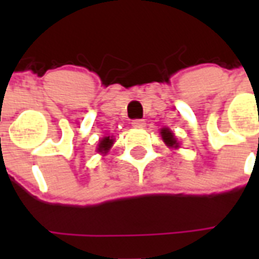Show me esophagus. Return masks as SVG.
Returning <instances> with one entry per match:
<instances>
[{
	"label": "esophagus",
	"instance_id": "obj_1",
	"mask_svg": "<svg viewBox=\"0 0 259 259\" xmlns=\"http://www.w3.org/2000/svg\"><path fill=\"white\" fill-rule=\"evenodd\" d=\"M132 125H133V127H138V129H140V127H144V126H145V121H144V119H133V121H132Z\"/></svg>",
	"mask_w": 259,
	"mask_h": 259
}]
</instances>
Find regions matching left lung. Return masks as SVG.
Wrapping results in <instances>:
<instances>
[{"label": "left lung", "mask_w": 259, "mask_h": 259, "mask_svg": "<svg viewBox=\"0 0 259 259\" xmlns=\"http://www.w3.org/2000/svg\"><path fill=\"white\" fill-rule=\"evenodd\" d=\"M161 136H162V140L165 142L168 146H177V142L175 140V136H173L172 132H169L168 129H162L161 130Z\"/></svg>", "instance_id": "obj_1"}]
</instances>
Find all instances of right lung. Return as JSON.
<instances>
[{"label":"right lung","mask_w":259,"mask_h":259,"mask_svg":"<svg viewBox=\"0 0 259 259\" xmlns=\"http://www.w3.org/2000/svg\"><path fill=\"white\" fill-rule=\"evenodd\" d=\"M113 144V140L110 137H105L99 142V148H98V152H107L110 149V146Z\"/></svg>","instance_id":"1"}]
</instances>
